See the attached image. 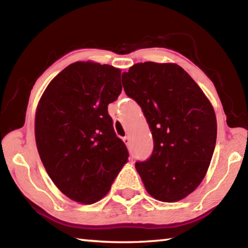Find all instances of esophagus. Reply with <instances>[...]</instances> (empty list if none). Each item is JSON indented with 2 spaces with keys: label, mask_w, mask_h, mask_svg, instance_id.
Wrapping results in <instances>:
<instances>
[{
  "label": "esophagus",
  "mask_w": 248,
  "mask_h": 248,
  "mask_svg": "<svg viewBox=\"0 0 248 248\" xmlns=\"http://www.w3.org/2000/svg\"><path fill=\"white\" fill-rule=\"evenodd\" d=\"M123 140H124V144H125V145H127V146H129V145H130V139H129V137H124Z\"/></svg>",
  "instance_id": "esophagus-1"
}]
</instances>
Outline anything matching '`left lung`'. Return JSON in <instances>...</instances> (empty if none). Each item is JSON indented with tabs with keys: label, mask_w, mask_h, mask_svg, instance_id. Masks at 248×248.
I'll use <instances>...</instances> for the list:
<instances>
[{
	"label": "left lung",
	"mask_w": 248,
	"mask_h": 248,
	"mask_svg": "<svg viewBox=\"0 0 248 248\" xmlns=\"http://www.w3.org/2000/svg\"><path fill=\"white\" fill-rule=\"evenodd\" d=\"M123 85L152 131V155L136 163L146 191L163 202L186 198L202 182L215 151L217 117L211 103L176 63L134 64L123 74Z\"/></svg>",
	"instance_id": "left-lung-1"
}]
</instances>
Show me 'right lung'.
Wrapping results in <instances>:
<instances>
[{"mask_svg": "<svg viewBox=\"0 0 248 248\" xmlns=\"http://www.w3.org/2000/svg\"><path fill=\"white\" fill-rule=\"evenodd\" d=\"M121 90L120 69L78 61L49 83L37 106L41 162L58 189L77 202L104 198L128 162V150L108 115V105Z\"/></svg>", "mask_w": 248, "mask_h": 248, "instance_id": "obj_1", "label": "right lung"}]
</instances>
